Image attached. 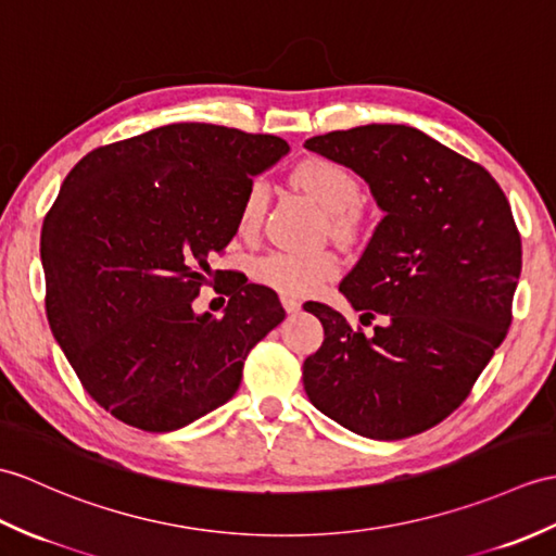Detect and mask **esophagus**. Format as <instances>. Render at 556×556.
Instances as JSON below:
<instances>
[{"label": "esophagus", "mask_w": 556, "mask_h": 556, "mask_svg": "<svg viewBox=\"0 0 556 556\" xmlns=\"http://www.w3.org/2000/svg\"><path fill=\"white\" fill-rule=\"evenodd\" d=\"M281 305H283V309H287L289 315L299 313V309H301V301L293 299V295H281Z\"/></svg>", "instance_id": "1"}]
</instances>
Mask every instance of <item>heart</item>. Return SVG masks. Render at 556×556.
<instances>
[{
	"label": "heart",
	"instance_id": "heart-1",
	"mask_svg": "<svg viewBox=\"0 0 556 556\" xmlns=\"http://www.w3.org/2000/svg\"><path fill=\"white\" fill-rule=\"evenodd\" d=\"M293 182L307 197H313L321 211L331 215L329 229L337 237H353L363 201V185L348 170L345 165L331 159H307L293 170ZM267 208V185L263 179H253L243 193L237 227L243 237H253L263 225ZM339 273V261L327 251L299 253V251H267L251 263V275L265 287L283 295H307L315 293L321 283Z\"/></svg>",
	"mask_w": 556,
	"mask_h": 556
}]
</instances>
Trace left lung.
<instances>
[{
  "label": "left lung",
  "mask_w": 556,
  "mask_h": 556,
  "mask_svg": "<svg viewBox=\"0 0 556 556\" xmlns=\"http://www.w3.org/2000/svg\"><path fill=\"white\" fill-rule=\"evenodd\" d=\"M305 149L351 167L386 213L339 291L383 317L374 333L309 301L325 327L303 363L319 412L374 441L433 429L469 397L505 341L521 275V235L483 165L415 127L359 125Z\"/></svg>",
  "instance_id": "left-lung-1"
}]
</instances>
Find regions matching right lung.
<instances>
[{"mask_svg":"<svg viewBox=\"0 0 556 556\" xmlns=\"http://www.w3.org/2000/svg\"><path fill=\"white\" fill-rule=\"evenodd\" d=\"M287 151L275 135L175 123L89 151L63 179L42 227L47 319L115 419L165 433L237 393L243 359L283 319L277 293L235 275L219 319L191 303L223 277L211 261L247 187Z\"/></svg>","mask_w":556,"mask_h":556,"instance_id":"obj_1","label":"right lung"}]
</instances>
